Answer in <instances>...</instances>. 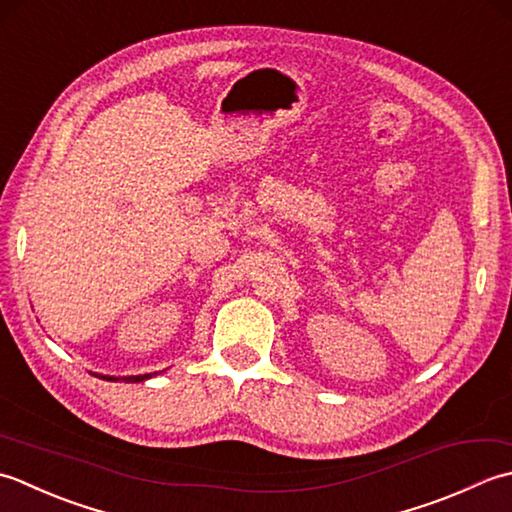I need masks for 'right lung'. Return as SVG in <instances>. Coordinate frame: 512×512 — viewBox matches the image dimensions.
Wrapping results in <instances>:
<instances>
[{"instance_id": "add662e5", "label": "right lung", "mask_w": 512, "mask_h": 512, "mask_svg": "<svg viewBox=\"0 0 512 512\" xmlns=\"http://www.w3.org/2000/svg\"><path fill=\"white\" fill-rule=\"evenodd\" d=\"M156 373H159V371L143 373V375H101V373H95V375L101 380H108V382H143V380H150L152 375H156Z\"/></svg>"}]
</instances>
